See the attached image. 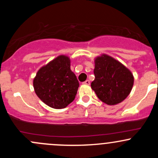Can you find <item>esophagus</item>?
Segmentation results:
<instances>
[{"instance_id":"1","label":"esophagus","mask_w":158,"mask_h":158,"mask_svg":"<svg viewBox=\"0 0 158 158\" xmlns=\"http://www.w3.org/2000/svg\"><path fill=\"white\" fill-rule=\"evenodd\" d=\"M83 84H84V85H90V81H89V80H88V79H87V80H85V82H83Z\"/></svg>"}]
</instances>
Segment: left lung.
I'll return each instance as SVG.
<instances>
[{
	"instance_id": "obj_1",
	"label": "left lung",
	"mask_w": 158,
	"mask_h": 158,
	"mask_svg": "<svg viewBox=\"0 0 158 158\" xmlns=\"http://www.w3.org/2000/svg\"><path fill=\"white\" fill-rule=\"evenodd\" d=\"M94 62L95 79L91 83V87L98 98L109 106L124 101L134 85L131 72L107 54L98 56Z\"/></svg>"
}]
</instances>
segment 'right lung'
Listing matches in <instances>:
<instances>
[{
	"label": "right lung",
	"mask_w": 158,
	"mask_h": 158,
	"mask_svg": "<svg viewBox=\"0 0 158 158\" xmlns=\"http://www.w3.org/2000/svg\"><path fill=\"white\" fill-rule=\"evenodd\" d=\"M35 93L46 105L56 109L66 108L75 99L79 81L70 69V59L58 56L42 66L33 79Z\"/></svg>",
	"instance_id": "add662e5"
}]
</instances>
